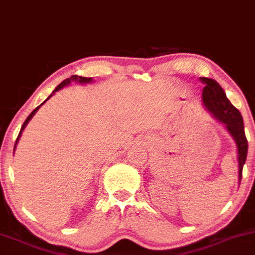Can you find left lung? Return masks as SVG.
<instances>
[{
    "mask_svg": "<svg viewBox=\"0 0 255 255\" xmlns=\"http://www.w3.org/2000/svg\"><path fill=\"white\" fill-rule=\"evenodd\" d=\"M201 82L205 84L203 93H202V104L205 110H208L217 121L225 126L227 131L231 134L233 140L235 141L239 162V184H240L242 168L246 162L248 151L244 120H242L240 112L227 98L225 90L221 88V85L215 79L201 77Z\"/></svg>",
    "mask_w": 255,
    "mask_h": 255,
    "instance_id": "8db88e82",
    "label": "left lung"
}]
</instances>
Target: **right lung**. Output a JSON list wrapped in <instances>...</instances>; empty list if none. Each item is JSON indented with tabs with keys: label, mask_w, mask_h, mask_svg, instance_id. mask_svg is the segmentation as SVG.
Returning a JSON list of instances; mask_svg holds the SVG:
<instances>
[{
	"label": "right lung",
	"mask_w": 255,
	"mask_h": 255,
	"mask_svg": "<svg viewBox=\"0 0 255 255\" xmlns=\"http://www.w3.org/2000/svg\"><path fill=\"white\" fill-rule=\"evenodd\" d=\"M72 82H75V83H79V84H88V83H91V82H93V78H88V77H81V76H77V75H73V76H71V77H70V78H66L65 79V81H63V82H61L60 83V84L59 85H58V87L56 88V89H54V90H53V93H52L51 95H50V96H48L47 98H46V100L44 101V102H42L41 104H40V106L39 107H36V108L34 109V110H33V112L32 113H30V114L28 115V118H27L26 119V121H24L23 122V125H22V127H21V130H20V133H19V136H17V139H16V141H15V146H14V151H15V148H16V145H17V142H19V140H20V137H21V134H22V131H23V129H24V128H26V126L27 125H28V122L30 121V120H32V118H33V116H34L35 115V113L36 112H38V110H39V108H40V107H41L42 106V104H44L45 102H46V101H47V100H50V98L52 97V96H53V95L54 94H56L57 93V91H59L60 90V89H63L64 87H67V85H70V84H71V83Z\"/></svg>",
	"instance_id": "right-lung-1"
}]
</instances>
